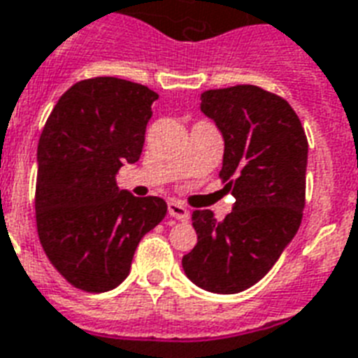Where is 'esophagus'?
<instances>
[{
	"instance_id": "obj_1",
	"label": "esophagus",
	"mask_w": 358,
	"mask_h": 358,
	"mask_svg": "<svg viewBox=\"0 0 358 358\" xmlns=\"http://www.w3.org/2000/svg\"><path fill=\"white\" fill-rule=\"evenodd\" d=\"M169 208V215L174 219H178V221H187L189 219V210L178 201H171L167 204Z\"/></svg>"
}]
</instances>
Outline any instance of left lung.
Segmentation results:
<instances>
[{"mask_svg": "<svg viewBox=\"0 0 358 358\" xmlns=\"http://www.w3.org/2000/svg\"><path fill=\"white\" fill-rule=\"evenodd\" d=\"M201 111L223 135L219 176L236 204L223 221L193 212L196 245L182 267L199 288L238 294L275 266L299 230L308 143L292 106L260 87L202 92Z\"/></svg>", "mask_w": 358, "mask_h": 358, "instance_id": "1", "label": "left lung"}]
</instances>
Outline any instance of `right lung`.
<instances>
[{
    "label": "right lung",
    "instance_id": "obj_1",
    "mask_svg": "<svg viewBox=\"0 0 358 358\" xmlns=\"http://www.w3.org/2000/svg\"><path fill=\"white\" fill-rule=\"evenodd\" d=\"M157 94L119 78L76 83L59 98L36 148V230L53 267L92 294L128 277L141 238L159 224V196L119 189L124 163L139 162Z\"/></svg>",
    "mask_w": 358,
    "mask_h": 358
}]
</instances>
